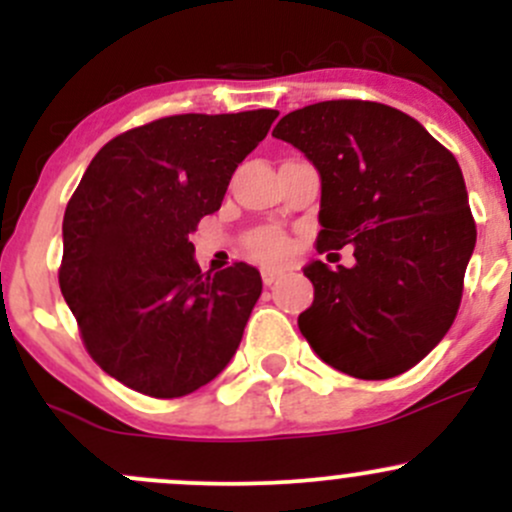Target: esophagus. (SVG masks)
I'll list each match as a JSON object with an SVG mask.
<instances>
[{
  "instance_id": "34e87169",
  "label": "esophagus",
  "mask_w": 512,
  "mask_h": 512,
  "mask_svg": "<svg viewBox=\"0 0 512 512\" xmlns=\"http://www.w3.org/2000/svg\"><path fill=\"white\" fill-rule=\"evenodd\" d=\"M282 275H285V272L275 270V267H262V282H265L267 287L275 285L277 280H282Z\"/></svg>"
}]
</instances>
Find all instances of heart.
<instances>
[{"instance_id":"obj_1","label":"heart","mask_w":512,"mask_h":512,"mask_svg":"<svg viewBox=\"0 0 512 512\" xmlns=\"http://www.w3.org/2000/svg\"><path fill=\"white\" fill-rule=\"evenodd\" d=\"M245 247L257 260H282L292 250V242H289L285 232L275 230V227H260V230L250 232Z\"/></svg>"}]
</instances>
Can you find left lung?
I'll list each match as a JSON object with an SVG mask.
<instances>
[{"mask_svg": "<svg viewBox=\"0 0 512 512\" xmlns=\"http://www.w3.org/2000/svg\"><path fill=\"white\" fill-rule=\"evenodd\" d=\"M272 136L322 175L317 250L354 245V267H304L299 332L334 369L379 381L416 366L451 329L476 247L458 160L421 123L376 101H322Z\"/></svg>", "mask_w": 512, "mask_h": 512, "instance_id": "8db88e82", "label": "left lung"}]
</instances>
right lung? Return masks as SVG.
Returning a JSON list of instances; mask_svg holds the SVG:
<instances>
[{"mask_svg": "<svg viewBox=\"0 0 512 512\" xmlns=\"http://www.w3.org/2000/svg\"><path fill=\"white\" fill-rule=\"evenodd\" d=\"M280 116L180 113L108 141L64 213L59 287L91 359L153 399L213 381L240 347L262 280L200 272L190 232L220 210L237 165Z\"/></svg>", "mask_w": 512, "mask_h": 512, "instance_id": "obj_1", "label": "right lung"}]
</instances>
